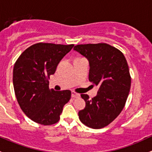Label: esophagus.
<instances>
[{
	"label": "esophagus",
	"mask_w": 152,
	"mask_h": 152,
	"mask_svg": "<svg viewBox=\"0 0 152 152\" xmlns=\"http://www.w3.org/2000/svg\"><path fill=\"white\" fill-rule=\"evenodd\" d=\"M71 96H72V98H73V99H76V98H79V96H80V95L78 94V93H75V92H72Z\"/></svg>",
	"instance_id": "1"
}]
</instances>
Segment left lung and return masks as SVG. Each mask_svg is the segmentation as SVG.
Listing matches in <instances>:
<instances>
[{
    "label": "left lung",
    "mask_w": 152,
    "mask_h": 152,
    "mask_svg": "<svg viewBox=\"0 0 152 152\" xmlns=\"http://www.w3.org/2000/svg\"><path fill=\"white\" fill-rule=\"evenodd\" d=\"M73 50L88 60L89 81L99 87L92 99L81 95L86 106L79 112V118L90 128H103L118 116L126 102L131 87L126 59L120 50L106 43L78 45Z\"/></svg>",
    "instance_id": "obj_1"
}]
</instances>
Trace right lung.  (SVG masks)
<instances>
[{"label":"right lung","mask_w":152,"mask_h":152,"mask_svg":"<svg viewBox=\"0 0 152 152\" xmlns=\"http://www.w3.org/2000/svg\"><path fill=\"white\" fill-rule=\"evenodd\" d=\"M73 46L39 42L24 50L15 62V96L21 110L33 121L46 126L59 121L71 92L50 90L48 79Z\"/></svg>","instance_id":"obj_1"}]
</instances>
